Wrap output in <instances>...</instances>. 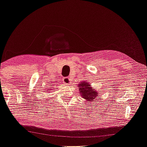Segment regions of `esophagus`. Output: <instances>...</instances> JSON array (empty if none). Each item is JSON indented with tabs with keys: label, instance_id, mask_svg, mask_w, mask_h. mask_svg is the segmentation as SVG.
<instances>
[{
	"label": "esophagus",
	"instance_id": "1",
	"mask_svg": "<svg viewBox=\"0 0 147 147\" xmlns=\"http://www.w3.org/2000/svg\"><path fill=\"white\" fill-rule=\"evenodd\" d=\"M71 80L72 78L71 77H65L64 78H63V82L64 84L69 85L71 83Z\"/></svg>",
	"mask_w": 147,
	"mask_h": 147
}]
</instances>
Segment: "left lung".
Instances as JSON below:
<instances>
[{
	"label": "left lung",
	"instance_id": "obj_1",
	"mask_svg": "<svg viewBox=\"0 0 147 147\" xmlns=\"http://www.w3.org/2000/svg\"><path fill=\"white\" fill-rule=\"evenodd\" d=\"M78 88L82 97L89 102H94L95 98L98 95V92L92 89L90 84L85 81L78 84Z\"/></svg>",
	"mask_w": 147,
	"mask_h": 147
}]
</instances>
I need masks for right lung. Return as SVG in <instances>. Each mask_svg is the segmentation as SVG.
<instances>
[{
	"label": "right lung",
	"instance_id": "1",
	"mask_svg": "<svg viewBox=\"0 0 147 147\" xmlns=\"http://www.w3.org/2000/svg\"><path fill=\"white\" fill-rule=\"evenodd\" d=\"M50 90V89H49V90Z\"/></svg>",
	"mask_w": 147,
	"mask_h": 147
}]
</instances>
